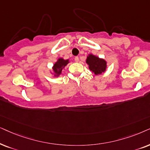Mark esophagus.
<instances>
[{"label":"esophagus","mask_w":150,"mask_h":150,"mask_svg":"<svg viewBox=\"0 0 150 150\" xmlns=\"http://www.w3.org/2000/svg\"><path fill=\"white\" fill-rule=\"evenodd\" d=\"M75 61L76 62H79V57H75Z\"/></svg>","instance_id":"34e87169"}]
</instances>
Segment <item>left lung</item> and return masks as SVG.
Returning a JSON list of instances; mask_svg holds the SVG:
<instances>
[{
  "instance_id": "1",
  "label": "left lung",
  "mask_w": 150,
  "mask_h": 150,
  "mask_svg": "<svg viewBox=\"0 0 150 150\" xmlns=\"http://www.w3.org/2000/svg\"><path fill=\"white\" fill-rule=\"evenodd\" d=\"M86 63L89 66V69L95 75H100L104 73L107 68L106 61L99 58L93 54H89L87 57Z\"/></svg>"
}]
</instances>
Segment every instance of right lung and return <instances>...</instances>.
<instances>
[{
	"mask_svg": "<svg viewBox=\"0 0 150 150\" xmlns=\"http://www.w3.org/2000/svg\"><path fill=\"white\" fill-rule=\"evenodd\" d=\"M69 63V59H64L63 58H59L57 61L53 64V71L54 72V76L58 77L62 73V69Z\"/></svg>",
	"mask_w": 150,
	"mask_h": 150,
	"instance_id": "1",
	"label": "right lung"
}]
</instances>
